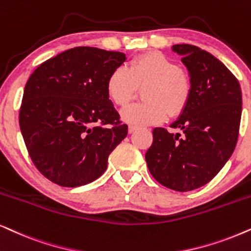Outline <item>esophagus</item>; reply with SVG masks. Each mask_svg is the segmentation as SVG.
Returning <instances> with one entry per match:
<instances>
[{
  "label": "esophagus",
  "instance_id": "obj_1",
  "mask_svg": "<svg viewBox=\"0 0 251 251\" xmlns=\"http://www.w3.org/2000/svg\"><path fill=\"white\" fill-rule=\"evenodd\" d=\"M136 130H137V126H130L129 128H128V132L129 133H133L136 131Z\"/></svg>",
  "mask_w": 251,
  "mask_h": 251
}]
</instances>
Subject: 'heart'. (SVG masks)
Returning <instances> with one entry per match:
<instances>
[{
  "instance_id": "1",
  "label": "heart",
  "mask_w": 251,
  "mask_h": 251,
  "mask_svg": "<svg viewBox=\"0 0 251 251\" xmlns=\"http://www.w3.org/2000/svg\"><path fill=\"white\" fill-rule=\"evenodd\" d=\"M137 86L143 87L144 101L121 110V118L133 126L157 125L167 116L180 115L191 94L189 75L159 51H150L130 61L128 69L115 68L107 79V93L116 105L128 103Z\"/></svg>"
}]
</instances>
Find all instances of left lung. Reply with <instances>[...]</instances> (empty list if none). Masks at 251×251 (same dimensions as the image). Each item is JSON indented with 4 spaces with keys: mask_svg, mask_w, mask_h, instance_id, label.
Instances as JSON below:
<instances>
[{
    "mask_svg": "<svg viewBox=\"0 0 251 251\" xmlns=\"http://www.w3.org/2000/svg\"><path fill=\"white\" fill-rule=\"evenodd\" d=\"M191 82L189 102L171 128L153 129L146 151L150 173L175 191L197 189L210 182L235 149L242 114L239 80L223 62L193 45H174Z\"/></svg>",
    "mask_w": 251,
    "mask_h": 251,
    "instance_id": "8db88e82",
    "label": "left lung"
}]
</instances>
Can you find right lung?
Instances as JSON below:
<instances>
[{
    "instance_id": "add662e5",
    "label": "right lung",
    "mask_w": 251,
    "mask_h": 251,
    "mask_svg": "<svg viewBox=\"0 0 251 251\" xmlns=\"http://www.w3.org/2000/svg\"><path fill=\"white\" fill-rule=\"evenodd\" d=\"M126 54L76 47L41 63L28 78L19 126L39 172L61 187H79L103 174L126 138L107 93L110 73Z\"/></svg>"
}]
</instances>
